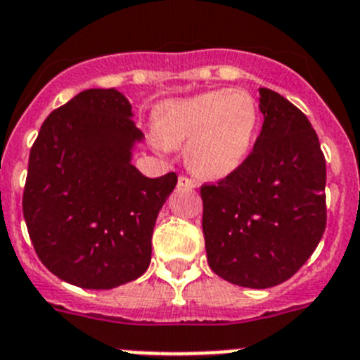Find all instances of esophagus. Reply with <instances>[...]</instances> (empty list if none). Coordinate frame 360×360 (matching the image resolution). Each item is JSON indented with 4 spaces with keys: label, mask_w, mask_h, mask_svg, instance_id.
I'll use <instances>...</instances> for the list:
<instances>
[{
    "label": "esophagus",
    "mask_w": 360,
    "mask_h": 360,
    "mask_svg": "<svg viewBox=\"0 0 360 360\" xmlns=\"http://www.w3.org/2000/svg\"><path fill=\"white\" fill-rule=\"evenodd\" d=\"M178 187H182V189H196V182L194 180H191V178L187 176H178Z\"/></svg>",
    "instance_id": "1"
}]
</instances>
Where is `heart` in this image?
Here are the masks:
<instances>
[{
  "label": "heart",
  "instance_id": "heart-1",
  "mask_svg": "<svg viewBox=\"0 0 360 360\" xmlns=\"http://www.w3.org/2000/svg\"><path fill=\"white\" fill-rule=\"evenodd\" d=\"M259 108L243 89H219L160 105L155 137L164 148H186L187 166L196 176L221 180L252 151Z\"/></svg>",
  "mask_w": 360,
  "mask_h": 360
}]
</instances>
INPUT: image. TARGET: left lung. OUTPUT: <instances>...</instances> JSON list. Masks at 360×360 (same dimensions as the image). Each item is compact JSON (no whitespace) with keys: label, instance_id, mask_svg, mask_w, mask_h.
<instances>
[{"label":"left lung","instance_id":"obj_1","mask_svg":"<svg viewBox=\"0 0 360 360\" xmlns=\"http://www.w3.org/2000/svg\"><path fill=\"white\" fill-rule=\"evenodd\" d=\"M259 108L264 123L250 157L202 187L209 266L250 289L291 278L326 226V164L311 121L271 89H259Z\"/></svg>","mask_w":360,"mask_h":360}]
</instances>
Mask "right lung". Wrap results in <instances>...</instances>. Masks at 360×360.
Here are the masks:
<instances>
[{
    "label": "right lung",
    "mask_w": 360,
    "mask_h": 360,
    "mask_svg": "<svg viewBox=\"0 0 360 360\" xmlns=\"http://www.w3.org/2000/svg\"><path fill=\"white\" fill-rule=\"evenodd\" d=\"M143 141L117 89H87L42 123L22 214L39 259L64 282L114 289L150 266L155 221L178 178L131 164Z\"/></svg>",
    "instance_id": "1"
}]
</instances>
